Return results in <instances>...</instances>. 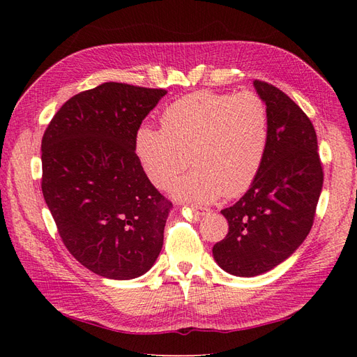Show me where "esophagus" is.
I'll list each match as a JSON object with an SVG mask.
<instances>
[{
	"label": "esophagus",
	"mask_w": 357,
	"mask_h": 357,
	"mask_svg": "<svg viewBox=\"0 0 357 357\" xmlns=\"http://www.w3.org/2000/svg\"><path fill=\"white\" fill-rule=\"evenodd\" d=\"M192 211H193V214L195 215H205L208 213V210H205V208H197V207H192Z\"/></svg>",
	"instance_id": "1"
}]
</instances>
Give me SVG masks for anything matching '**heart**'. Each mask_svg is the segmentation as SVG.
Instances as JSON below:
<instances>
[{"label": "heart", "instance_id": "1", "mask_svg": "<svg viewBox=\"0 0 357 357\" xmlns=\"http://www.w3.org/2000/svg\"><path fill=\"white\" fill-rule=\"evenodd\" d=\"M269 116L253 92H195L171 104L162 129L143 125L134 153L146 178L167 189L186 168H195L171 186L172 197L193 205L236 198L250 188L265 160Z\"/></svg>", "mask_w": 357, "mask_h": 357}]
</instances>
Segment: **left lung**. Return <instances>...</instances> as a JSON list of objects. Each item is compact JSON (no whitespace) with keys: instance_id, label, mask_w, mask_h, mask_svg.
Returning <instances> with one entry per match:
<instances>
[{"instance_id":"obj_1","label":"left lung","mask_w":357,"mask_h":357,"mask_svg":"<svg viewBox=\"0 0 357 357\" xmlns=\"http://www.w3.org/2000/svg\"><path fill=\"white\" fill-rule=\"evenodd\" d=\"M253 86L269 116L265 160L244 197L220 211L229 232L213 247L215 264L236 277L265 274L296 252L323 186L317 135L307 114L275 86Z\"/></svg>"}]
</instances>
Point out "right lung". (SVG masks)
<instances>
[{
    "mask_svg": "<svg viewBox=\"0 0 357 357\" xmlns=\"http://www.w3.org/2000/svg\"><path fill=\"white\" fill-rule=\"evenodd\" d=\"M165 95L102 83L70 98L43 135V197L68 252L101 277L137 278L162 250L172 204L139 168L134 138Z\"/></svg>",
    "mask_w": 357,
    "mask_h": 357,
    "instance_id": "obj_1",
    "label": "right lung"
}]
</instances>
